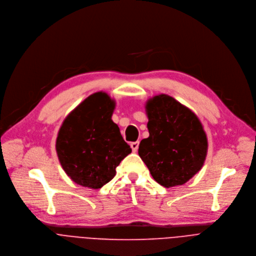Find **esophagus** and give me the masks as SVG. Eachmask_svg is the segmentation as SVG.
<instances>
[{"label": "esophagus", "instance_id": "34e87169", "mask_svg": "<svg viewBox=\"0 0 256 256\" xmlns=\"http://www.w3.org/2000/svg\"><path fill=\"white\" fill-rule=\"evenodd\" d=\"M138 147H139V141H135V142L131 143V148H132L133 152H136L138 150Z\"/></svg>", "mask_w": 256, "mask_h": 256}]
</instances>
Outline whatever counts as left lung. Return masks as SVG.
I'll list each match as a JSON object with an SVG mask.
<instances>
[{
  "label": "left lung",
  "instance_id": "8db88e82",
  "mask_svg": "<svg viewBox=\"0 0 256 256\" xmlns=\"http://www.w3.org/2000/svg\"><path fill=\"white\" fill-rule=\"evenodd\" d=\"M149 137L138 154L160 184L182 186L206 160L208 141L198 117L172 96L158 94L146 104Z\"/></svg>",
  "mask_w": 256,
  "mask_h": 256
}]
</instances>
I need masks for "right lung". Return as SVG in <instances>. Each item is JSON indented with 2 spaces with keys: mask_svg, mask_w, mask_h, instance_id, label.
I'll return each instance as SVG.
<instances>
[{
  "mask_svg": "<svg viewBox=\"0 0 256 256\" xmlns=\"http://www.w3.org/2000/svg\"><path fill=\"white\" fill-rule=\"evenodd\" d=\"M115 102L106 92L88 96L64 121L56 152L66 174L78 184L100 188L116 174V168L131 153L112 121Z\"/></svg>",
  "mask_w": 256,
  "mask_h": 256,
  "instance_id": "1",
  "label": "right lung"
}]
</instances>
